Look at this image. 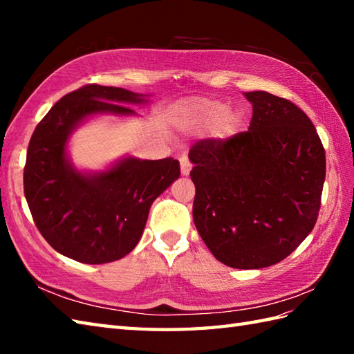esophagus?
I'll use <instances>...</instances> for the list:
<instances>
[{
  "label": "esophagus",
  "instance_id": "obj_1",
  "mask_svg": "<svg viewBox=\"0 0 354 354\" xmlns=\"http://www.w3.org/2000/svg\"><path fill=\"white\" fill-rule=\"evenodd\" d=\"M179 164H181V173L184 176H187L192 170V162L189 158H187L185 155H183L181 158H179Z\"/></svg>",
  "mask_w": 354,
  "mask_h": 354
}]
</instances>
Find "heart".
Segmentation results:
<instances>
[{"instance_id":"b5f03b06","label":"heart","mask_w":354,"mask_h":354,"mask_svg":"<svg viewBox=\"0 0 354 354\" xmlns=\"http://www.w3.org/2000/svg\"><path fill=\"white\" fill-rule=\"evenodd\" d=\"M189 117L198 126H212L217 122L216 127L222 135L232 133L239 124V115L236 112L228 111L227 104L207 99L190 103Z\"/></svg>"}]
</instances>
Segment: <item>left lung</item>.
<instances>
[{
    "instance_id": "obj_1",
    "label": "left lung",
    "mask_w": 354,
    "mask_h": 354,
    "mask_svg": "<svg viewBox=\"0 0 354 354\" xmlns=\"http://www.w3.org/2000/svg\"><path fill=\"white\" fill-rule=\"evenodd\" d=\"M245 132L192 146L193 221L208 250L236 269L272 266L297 250L318 219L326 150L290 100L245 93Z\"/></svg>"
}]
</instances>
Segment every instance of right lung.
Masks as SVG:
<instances>
[{"label": "right lung", "mask_w": 354, "mask_h": 354, "mask_svg": "<svg viewBox=\"0 0 354 354\" xmlns=\"http://www.w3.org/2000/svg\"><path fill=\"white\" fill-rule=\"evenodd\" d=\"M138 94L88 84L53 106L30 138L24 194L36 228L51 248L88 265L129 254L146 227L152 202L179 178L173 158H126L99 175H82L66 161L73 127L97 112L133 114L122 103H141Z\"/></svg>", "instance_id": "1"}]
</instances>
